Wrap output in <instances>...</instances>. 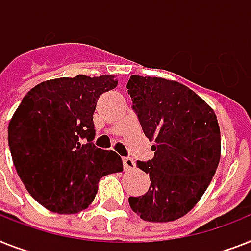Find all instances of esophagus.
Segmentation results:
<instances>
[{"label":"esophagus","instance_id":"34e87169","mask_svg":"<svg viewBox=\"0 0 251 251\" xmlns=\"http://www.w3.org/2000/svg\"><path fill=\"white\" fill-rule=\"evenodd\" d=\"M122 162H124V169H125L126 172H130V170H134V169H135V162H134L132 158L125 157L122 160Z\"/></svg>","mask_w":251,"mask_h":251}]
</instances>
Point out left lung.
I'll list each match as a JSON object with an SVG mask.
<instances>
[{"mask_svg":"<svg viewBox=\"0 0 251 251\" xmlns=\"http://www.w3.org/2000/svg\"><path fill=\"white\" fill-rule=\"evenodd\" d=\"M144 135L154 157L138 168L150 174L143 196L130 207L148 222H172L195 207L221 160V130L213 108L189 87L161 77L132 75L127 82Z\"/></svg>","mask_w":251,"mask_h":251,"instance_id":"8db88e82","label":"left lung"}]
</instances>
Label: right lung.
<instances>
[{
    "label": "right lung",
    "instance_id": "right-lung-1",
    "mask_svg": "<svg viewBox=\"0 0 251 251\" xmlns=\"http://www.w3.org/2000/svg\"><path fill=\"white\" fill-rule=\"evenodd\" d=\"M117 86L112 75L62 77L26 93L9 122V147L26 191L48 210L86 209L104 175L122 172L113 151L94 146L93 115L101 94Z\"/></svg>",
    "mask_w": 251,
    "mask_h": 251
}]
</instances>
